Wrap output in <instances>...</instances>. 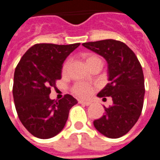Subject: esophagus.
I'll use <instances>...</instances> for the list:
<instances>
[{
    "label": "esophagus",
    "instance_id": "obj_1",
    "mask_svg": "<svg viewBox=\"0 0 160 160\" xmlns=\"http://www.w3.org/2000/svg\"><path fill=\"white\" fill-rule=\"evenodd\" d=\"M79 103L81 104H84V105H90L91 102H88V101H84V100H79Z\"/></svg>",
    "mask_w": 160,
    "mask_h": 160
}]
</instances>
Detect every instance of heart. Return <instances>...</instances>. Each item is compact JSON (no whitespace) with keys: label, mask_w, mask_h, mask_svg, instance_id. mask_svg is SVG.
<instances>
[{"label":"heart","mask_w":160,"mask_h":160,"mask_svg":"<svg viewBox=\"0 0 160 160\" xmlns=\"http://www.w3.org/2000/svg\"><path fill=\"white\" fill-rule=\"evenodd\" d=\"M86 62H87V66H90L92 64L96 62H100L102 63L101 60L97 56H94V55H89L86 57ZM70 61L68 60L66 62L63 64L62 67V72L63 73H66V71L68 68L69 66ZM73 92L74 95H76L77 97L80 98H87L90 96L91 94L92 93V87L89 86L88 84L82 83V82H79L76 83L73 87Z\"/></svg>","instance_id":"b5f03b06"}]
</instances>
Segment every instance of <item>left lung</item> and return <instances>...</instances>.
<instances>
[{"instance_id":"8db88e82","label":"left lung","mask_w":160,"mask_h":160,"mask_svg":"<svg viewBox=\"0 0 160 160\" xmlns=\"http://www.w3.org/2000/svg\"><path fill=\"white\" fill-rule=\"evenodd\" d=\"M82 45L106 61L109 83L97 96L111 97L113 101L111 107H104L105 114L94 121V127L108 138L122 137L136 123L143 107L145 86L141 63L133 50L118 40L84 42Z\"/></svg>"}]
</instances>
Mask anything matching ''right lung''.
I'll list each match as a JSON object with an SVG mask.
<instances>
[{
    "mask_svg": "<svg viewBox=\"0 0 160 160\" xmlns=\"http://www.w3.org/2000/svg\"><path fill=\"white\" fill-rule=\"evenodd\" d=\"M80 42L68 45L37 43L16 67L12 95L16 111L24 127L35 137L49 139L62 130L69 110L78 101L69 94L50 99V87L62 78V64Z\"/></svg>",
    "mask_w": 160,
    "mask_h": 160,
    "instance_id": "obj_1",
    "label": "right lung"
}]
</instances>
